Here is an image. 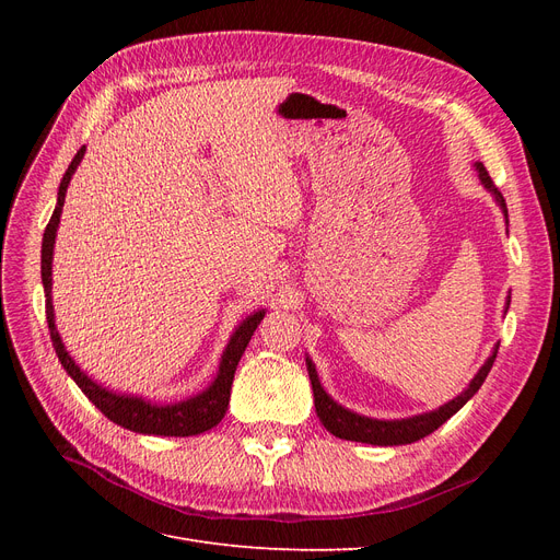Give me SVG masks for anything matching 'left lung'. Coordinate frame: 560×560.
Here are the masks:
<instances>
[{"label": "left lung", "mask_w": 560, "mask_h": 560, "mask_svg": "<svg viewBox=\"0 0 560 560\" xmlns=\"http://www.w3.org/2000/svg\"><path fill=\"white\" fill-rule=\"evenodd\" d=\"M477 173H479V179L481 184L486 186V189L493 194V198L498 200L500 210L504 212V219H506V202L502 198V194L498 191V186L493 184V179H490L488 171L483 167V163H477ZM510 299L506 296V306H504V313L506 308H510ZM498 348H493V354L483 362V366L479 369V374L471 378V383L463 389L460 395H457L455 399L446 401L444 406H439L436 411H430V413H420V416H411V418H401V420H376V418H366V416H360L354 411H348L343 409L341 404H336L327 393L325 387L319 385V378H317V371H315V364L306 358V366H308V376H311V385H313V397H315V411H317V418L322 425H325L334 436L338 439H348V442H362V444H371V446H401V444H413L418 442V439L432 434L436 428H442L444 422L455 416L457 411L463 409V406L479 393V387L483 385L488 371L493 369V362L498 358Z\"/></svg>", "instance_id": "obj_1"}]
</instances>
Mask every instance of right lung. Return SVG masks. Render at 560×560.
I'll list each match as a JSON object with an SVG mask.
<instances>
[{"instance_id": "1", "label": "right lung", "mask_w": 560, "mask_h": 560, "mask_svg": "<svg viewBox=\"0 0 560 560\" xmlns=\"http://www.w3.org/2000/svg\"><path fill=\"white\" fill-rule=\"evenodd\" d=\"M83 154H86V147H81L77 151V156L72 159L67 173L62 175L60 189H58V202L56 210L50 214V222L46 224L44 231V243H42V282H44V294H46V322H48V331H50V341H54L56 354L60 364L65 366L67 374L74 378V383L81 387V393L86 395L100 411H103L112 422L121 425L130 432H140V434H161V436H191L212 430L219 420L224 418L229 409V399H231V385H233V374L235 366H238L243 352L249 343V338L254 329L259 327V322L264 319L266 311L252 313L245 317L238 329L233 331L231 341L226 343V350L222 354V362H219L217 378L198 393L196 397H189L184 401L175 404H156L142 399L138 395H118L114 389H107L93 378L83 374L81 366L70 358V352L65 350L62 338L56 329V315H54V301H50V264H54V245H56V231L60 224V212L65 206V194H67V184H70L77 165L81 163Z\"/></svg>"}]
</instances>
